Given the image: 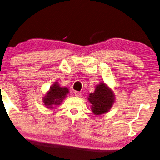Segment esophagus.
I'll return each mask as SVG.
<instances>
[{
    "label": "esophagus",
    "mask_w": 160,
    "mask_h": 160,
    "mask_svg": "<svg viewBox=\"0 0 160 160\" xmlns=\"http://www.w3.org/2000/svg\"><path fill=\"white\" fill-rule=\"evenodd\" d=\"M74 94H75L76 97H81V96H82V94H81V93L78 92H75Z\"/></svg>",
    "instance_id": "34e87169"
}]
</instances>
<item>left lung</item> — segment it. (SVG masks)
<instances>
[{
  "mask_svg": "<svg viewBox=\"0 0 160 160\" xmlns=\"http://www.w3.org/2000/svg\"><path fill=\"white\" fill-rule=\"evenodd\" d=\"M91 105V109L95 115L106 114L112 107L115 102L114 92L104 83L101 82L96 86L94 92L91 93L88 97Z\"/></svg>",
  "mask_w": 160,
  "mask_h": 160,
  "instance_id": "8db88e82",
  "label": "left lung"
}]
</instances>
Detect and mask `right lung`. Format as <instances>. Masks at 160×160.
Segmentation results:
<instances>
[{
	"mask_svg": "<svg viewBox=\"0 0 160 160\" xmlns=\"http://www.w3.org/2000/svg\"><path fill=\"white\" fill-rule=\"evenodd\" d=\"M68 93V88L61 87L58 82H55L43 97V102L46 108L52 109L54 106L61 104Z\"/></svg>",
	"mask_w": 160,
	"mask_h": 160,
	"instance_id": "add662e5",
	"label": "right lung"
}]
</instances>
